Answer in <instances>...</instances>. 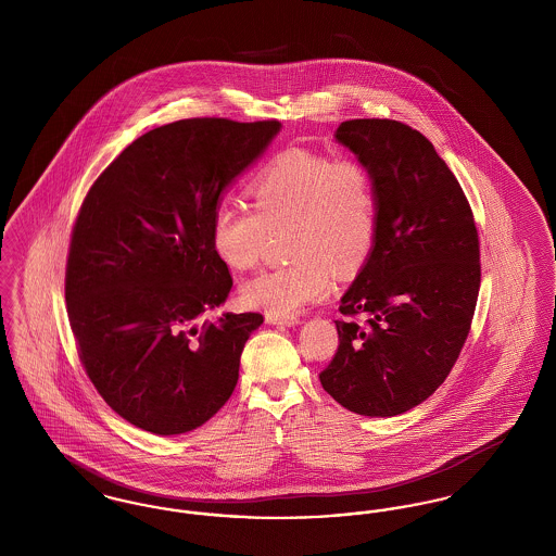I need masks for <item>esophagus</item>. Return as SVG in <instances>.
Masks as SVG:
<instances>
[{
  "label": "esophagus",
  "instance_id": "1",
  "mask_svg": "<svg viewBox=\"0 0 556 556\" xmlns=\"http://www.w3.org/2000/svg\"><path fill=\"white\" fill-rule=\"evenodd\" d=\"M266 323L270 325H283V327H293L300 323L298 317H277V315H266Z\"/></svg>",
  "mask_w": 556,
  "mask_h": 556
}]
</instances>
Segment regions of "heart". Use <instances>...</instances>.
Returning <instances> with one entry per match:
<instances>
[{
    "label": "heart",
    "instance_id": "1",
    "mask_svg": "<svg viewBox=\"0 0 556 556\" xmlns=\"http://www.w3.org/2000/svg\"><path fill=\"white\" fill-rule=\"evenodd\" d=\"M254 211L223 204L212 216V248L231 270L256 265L268 231L291 225V265L261 270L241 286V302L293 317L325 298L333 273L365 265L377 239V193L369 166L308 150L277 154L250 186Z\"/></svg>",
    "mask_w": 556,
    "mask_h": 556
}]
</instances>
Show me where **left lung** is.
<instances>
[{"label": "left lung", "mask_w": 556, "mask_h": 556, "mask_svg": "<svg viewBox=\"0 0 556 556\" xmlns=\"http://www.w3.org/2000/svg\"><path fill=\"white\" fill-rule=\"evenodd\" d=\"M336 139L369 166L377 239L342 295L340 345L323 390L365 417H396L448 377L481 281L471 206L431 141L388 118L345 121ZM364 315L361 326L354 316Z\"/></svg>", "instance_id": "left-lung-1"}]
</instances>
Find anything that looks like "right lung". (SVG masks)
I'll list each match as a JSON object with an SVG mask.
<instances>
[{"mask_svg": "<svg viewBox=\"0 0 556 556\" xmlns=\"http://www.w3.org/2000/svg\"><path fill=\"white\" fill-rule=\"evenodd\" d=\"M279 121L186 118L141 135L83 200L66 263L80 363L125 421L179 435L231 397L258 313L218 308L233 286L212 248L220 195Z\"/></svg>", "mask_w": 556, "mask_h": 556, "instance_id": "right-lung-1", "label": "right lung"}]
</instances>
